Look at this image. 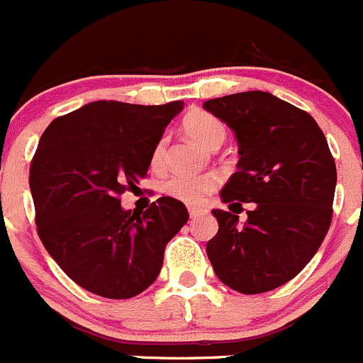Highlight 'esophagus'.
Returning <instances> with one entry per match:
<instances>
[{"instance_id": "esophagus-1", "label": "esophagus", "mask_w": 363, "mask_h": 363, "mask_svg": "<svg viewBox=\"0 0 363 363\" xmlns=\"http://www.w3.org/2000/svg\"><path fill=\"white\" fill-rule=\"evenodd\" d=\"M206 213V208H201V206H189V215L192 218L199 217V215Z\"/></svg>"}]
</instances>
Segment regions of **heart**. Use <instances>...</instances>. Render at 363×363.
Masks as SVG:
<instances>
[{"instance_id": "obj_1", "label": "heart", "mask_w": 363, "mask_h": 363, "mask_svg": "<svg viewBox=\"0 0 363 363\" xmlns=\"http://www.w3.org/2000/svg\"><path fill=\"white\" fill-rule=\"evenodd\" d=\"M183 128L186 134L203 148H217L225 139V127L217 116L204 111H196L183 120ZM166 138H160L153 145L150 153V166L159 171L166 166ZM218 185L217 174H174L164 182L162 190L169 197L186 204L203 203L204 197L213 192Z\"/></svg>"}]
</instances>
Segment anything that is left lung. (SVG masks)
I'll return each instance as SVG.
<instances>
[{
  "label": "left lung",
  "instance_id": "obj_1",
  "mask_svg": "<svg viewBox=\"0 0 363 363\" xmlns=\"http://www.w3.org/2000/svg\"><path fill=\"white\" fill-rule=\"evenodd\" d=\"M203 107L235 132L240 155L220 190L231 211L211 210L218 231L208 259L235 291H272L303 270L328 233L335 160L314 118L272 93H235ZM242 202L255 210L240 225L234 208Z\"/></svg>",
  "mask_w": 363,
  "mask_h": 363
}]
</instances>
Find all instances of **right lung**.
<instances>
[{
	"label": "right lung",
	"instance_id": "1",
	"mask_svg": "<svg viewBox=\"0 0 363 363\" xmlns=\"http://www.w3.org/2000/svg\"><path fill=\"white\" fill-rule=\"evenodd\" d=\"M183 109L99 100L56 118L30 167L35 222L45 250L86 291L125 300L155 282L167 242L189 220L174 197L148 210L121 208L120 196L146 177L153 145Z\"/></svg>",
	"mask_w": 363,
	"mask_h": 363
}]
</instances>
